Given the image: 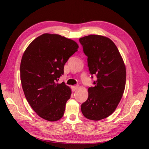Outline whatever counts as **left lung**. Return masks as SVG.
Here are the masks:
<instances>
[{
	"instance_id": "obj_1",
	"label": "left lung",
	"mask_w": 149,
	"mask_h": 149,
	"mask_svg": "<svg viewBox=\"0 0 149 149\" xmlns=\"http://www.w3.org/2000/svg\"><path fill=\"white\" fill-rule=\"evenodd\" d=\"M78 48L72 39L44 33L35 39L24 52L20 79L25 97L36 114L47 121L55 122L64 116L72 91L59 78L65 62Z\"/></svg>"
}]
</instances>
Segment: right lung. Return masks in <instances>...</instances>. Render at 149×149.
<instances>
[{
  "label": "right lung",
  "mask_w": 149,
  "mask_h": 149,
  "mask_svg": "<svg viewBox=\"0 0 149 149\" xmlns=\"http://www.w3.org/2000/svg\"><path fill=\"white\" fill-rule=\"evenodd\" d=\"M87 56L88 66L96 79L88 89V99L81 106L89 120L104 119L116 109L125 87L126 70L116 46L107 37L90 35L79 39Z\"/></svg>",
  "instance_id": "obj_1"
}]
</instances>
